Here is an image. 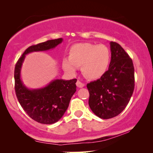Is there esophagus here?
<instances>
[{"label": "esophagus", "mask_w": 153, "mask_h": 153, "mask_svg": "<svg viewBox=\"0 0 153 153\" xmlns=\"http://www.w3.org/2000/svg\"><path fill=\"white\" fill-rule=\"evenodd\" d=\"M76 86L78 87V88H83L85 85L84 83H83L82 82H81L80 81H77L76 83Z\"/></svg>", "instance_id": "34e87169"}]
</instances>
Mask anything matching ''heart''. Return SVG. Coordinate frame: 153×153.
<instances>
[{
  "instance_id": "heart-1",
  "label": "heart",
  "mask_w": 153,
  "mask_h": 153,
  "mask_svg": "<svg viewBox=\"0 0 153 153\" xmlns=\"http://www.w3.org/2000/svg\"><path fill=\"white\" fill-rule=\"evenodd\" d=\"M111 61V52L107 46L83 42L72 45L68 51V60L62 61L63 70L69 74L80 68L88 79H97L105 74Z\"/></svg>"
}]
</instances>
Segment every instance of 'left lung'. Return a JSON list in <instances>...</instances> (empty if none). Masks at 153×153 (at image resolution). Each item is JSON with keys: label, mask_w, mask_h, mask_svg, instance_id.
Returning <instances> with one entry per match:
<instances>
[{"label": "left lung", "mask_w": 153, "mask_h": 153, "mask_svg": "<svg viewBox=\"0 0 153 153\" xmlns=\"http://www.w3.org/2000/svg\"><path fill=\"white\" fill-rule=\"evenodd\" d=\"M111 58L103 76L88 83L90 108L96 116L109 119L118 116L128 104L134 89L132 60L119 44L111 42Z\"/></svg>", "instance_id": "obj_1"}]
</instances>
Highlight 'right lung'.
<instances>
[{
  "label": "right lung",
  "instance_id": "1",
  "mask_svg": "<svg viewBox=\"0 0 153 153\" xmlns=\"http://www.w3.org/2000/svg\"><path fill=\"white\" fill-rule=\"evenodd\" d=\"M62 41V38L51 39L30 46L18 60L14 68V88L19 102L31 118L42 124H53L62 118L76 91L77 80L53 79L45 87L30 89L22 80L21 70L27 54L53 49Z\"/></svg>",
  "mask_w": 153,
  "mask_h": 153
}]
</instances>
